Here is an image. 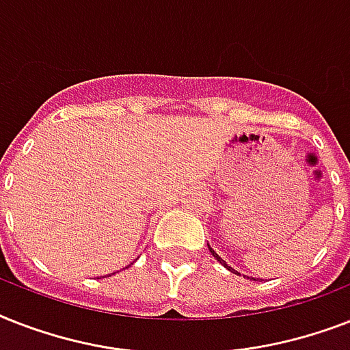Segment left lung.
I'll list each match as a JSON object with an SVG mask.
<instances>
[{
  "mask_svg": "<svg viewBox=\"0 0 350 350\" xmlns=\"http://www.w3.org/2000/svg\"><path fill=\"white\" fill-rule=\"evenodd\" d=\"M208 249H211V247H208ZM211 252H213V256H214V258H216V260H218V261H219V263H221V265H225V267H227V263H225V261H224V260H221V258H219V256H218V254H216V252H214V250H213V249H211ZM227 269H229V271H234V269H230V267H227Z\"/></svg>",
  "mask_w": 350,
  "mask_h": 350,
  "instance_id": "left-lung-1",
  "label": "left lung"
}]
</instances>
